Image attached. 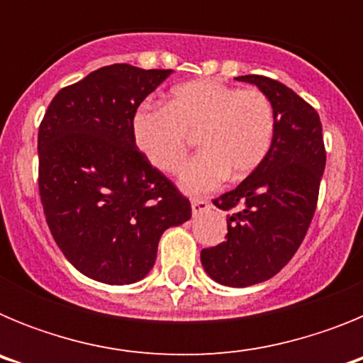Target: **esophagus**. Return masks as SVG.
<instances>
[{
  "label": "esophagus",
  "mask_w": 363,
  "mask_h": 363,
  "mask_svg": "<svg viewBox=\"0 0 363 363\" xmlns=\"http://www.w3.org/2000/svg\"><path fill=\"white\" fill-rule=\"evenodd\" d=\"M191 207H192V214H200L203 213V211L211 209V203L209 200H203V198H192Z\"/></svg>",
  "instance_id": "obj_1"
}]
</instances>
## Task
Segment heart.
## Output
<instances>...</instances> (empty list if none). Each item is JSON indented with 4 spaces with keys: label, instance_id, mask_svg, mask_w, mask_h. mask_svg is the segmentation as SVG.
<instances>
[{
    "label": "heart",
    "instance_id": "b5f03b06",
    "mask_svg": "<svg viewBox=\"0 0 363 363\" xmlns=\"http://www.w3.org/2000/svg\"><path fill=\"white\" fill-rule=\"evenodd\" d=\"M138 150L152 167L178 172L198 138L201 152L179 176L189 194L213 191L223 179H243L267 158L274 112L264 92L200 79L172 89L167 107L142 105L133 116Z\"/></svg>",
    "mask_w": 363,
    "mask_h": 363
}]
</instances>
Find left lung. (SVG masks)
<instances>
[{"label":"left lung","mask_w":363,"mask_h":363,"mask_svg":"<svg viewBox=\"0 0 363 363\" xmlns=\"http://www.w3.org/2000/svg\"><path fill=\"white\" fill-rule=\"evenodd\" d=\"M238 82L264 92L274 112V138L267 158L233 191L213 200L227 216V236L201 251V265L214 281L249 287L289 264L306 238L325 169L318 112L277 79L249 74Z\"/></svg>","instance_id":"left-lung-1"}]
</instances>
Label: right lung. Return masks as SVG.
Listing matches in <instances>:
<instances>
[{
	"mask_svg": "<svg viewBox=\"0 0 363 363\" xmlns=\"http://www.w3.org/2000/svg\"><path fill=\"white\" fill-rule=\"evenodd\" d=\"M171 72L101 67L57 92L40 125L45 218L65 258L96 281L145 278L162 234L191 218L187 198L133 138L134 112Z\"/></svg>",
	"mask_w": 363,
	"mask_h": 363,
	"instance_id": "1",
	"label": "right lung"
}]
</instances>
